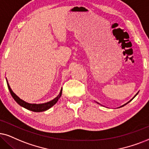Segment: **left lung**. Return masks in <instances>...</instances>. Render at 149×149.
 <instances>
[{
    "label": "left lung",
    "mask_w": 149,
    "mask_h": 149,
    "mask_svg": "<svg viewBox=\"0 0 149 149\" xmlns=\"http://www.w3.org/2000/svg\"><path fill=\"white\" fill-rule=\"evenodd\" d=\"M139 93V92H137V93H136V94H135V96H134V97H133V98L131 100H129V102H127V103H126V104H123V105H122V106H121V107H119V108H120V107H124V106H125V105H126V104H128V103H129V102H131V100H133V98H134V97H135V96H136V95H137V93ZM97 104H99V103H97Z\"/></svg>",
    "instance_id": "obj_1"
}]
</instances>
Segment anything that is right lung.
I'll return each mask as SVG.
<instances>
[{
    "instance_id": "right-lung-1",
    "label": "right lung",
    "mask_w": 149,
    "mask_h": 149,
    "mask_svg": "<svg viewBox=\"0 0 149 149\" xmlns=\"http://www.w3.org/2000/svg\"><path fill=\"white\" fill-rule=\"evenodd\" d=\"M6 80H7V86H8L9 92H10L11 95H12L13 98L14 99V100L16 101V102L20 105V106L24 107V108L27 109L28 110L31 111H33V112H42V111H45L48 110L49 109H50L51 107L54 106V105L57 102L58 100H59L60 97H61L62 95V91H63V88H61V91H60V93L58 94V96L55 97L54 100H52L47 102L42 103V104H30V103L26 102L25 101L22 100L20 99L19 97L17 96L16 94L13 92L12 88H11L7 78H6Z\"/></svg>"
}]
</instances>
